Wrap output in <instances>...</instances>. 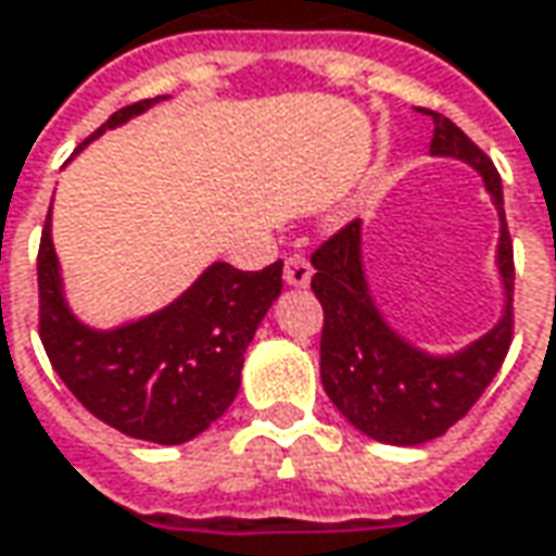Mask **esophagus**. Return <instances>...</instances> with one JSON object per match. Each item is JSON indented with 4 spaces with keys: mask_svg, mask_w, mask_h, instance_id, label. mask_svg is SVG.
Returning <instances> with one entry per match:
<instances>
[{
    "mask_svg": "<svg viewBox=\"0 0 556 556\" xmlns=\"http://www.w3.org/2000/svg\"><path fill=\"white\" fill-rule=\"evenodd\" d=\"M309 278H312L309 260H306V256H300V253L288 256V263H285V285H290V288H309Z\"/></svg>",
    "mask_w": 556,
    "mask_h": 556,
    "instance_id": "esophagus-1",
    "label": "esophagus"
}]
</instances>
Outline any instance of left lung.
<instances>
[{
	"instance_id": "1",
	"label": "left lung",
	"mask_w": 556,
	"mask_h": 556,
	"mask_svg": "<svg viewBox=\"0 0 556 556\" xmlns=\"http://www.w3.org/2000/svg\"><path fill=\"white\" fill-rule=\"evenodd\" d=\"M430 117V154L467 163L498 213L495 268L504 296L498 321L460 350L430 353L395 331L380 309L365 271L358 219L312 253V290L325 309V393L358 433L387 445H420L458 424L498 374L514 331V247L504 223L502 176L452 119L433 111Z\"/></svg>"
}]
</instances>
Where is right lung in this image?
<instances>
[{
	"instance_id": "1",
	"label": "right lung",
	"mask_w": 556,
	"mask_h": 556,
	"mask_svg": "<svg viewBox=\"0 0 556 556\" xmlns=\"http://www.w3.org/2000/svg\"><path fill=\"white\" fill-rule=\"evenodd\" d=\"M161 101L166 96L111 114L83 148ZM36 275L39 337L58 377L98 420L157 445H182L201 437L228 412L241 390L247 346L281 296V263L263 271L210 263L163 309L117 328H92L67 303L52 241V210L42 228Z\"/></svg>"
}]
</instances>
